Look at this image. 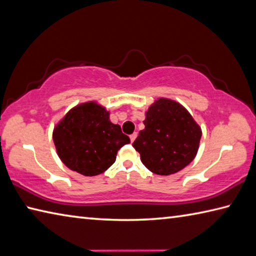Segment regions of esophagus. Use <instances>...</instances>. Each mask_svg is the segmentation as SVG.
Listing matches in <instances>:
<instances>
[{
  "label": "esophagus",
  "mask_w": 256,
  "mask_h": 256,
  "mask_svg": "<svg viewBox=\"0 0 256 256\" xmlns=\"http://www.w3.org/2000/svg\"><path fill=\"white\" fill-rule=\"evenodd\" d=\"M129 137H130V140H132V142H134V139H136V137H137V132L132 134Z\"/></svg>",
  "instance_id": "obj_1"
}]
</instances>
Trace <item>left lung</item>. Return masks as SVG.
Wrapping results in <instances>:
<instances>
[{
  "instance_id": "8db88e82",
  "label": "left lung",
  "mask_w": 256,
  "mask_h": 256,
  "mask_svg": "<svg viewBox=\"0 0 256 256\" xmlns=\"http://www.w3.org/2000/svg\"><path fill=\"white\" fill-rule=\"evenodd\" d=\"M144 124L132 147L150 172L172 175L195 158L202 130L182 104L159 98L149 107Z\"/></svg>"
}]
</instances>
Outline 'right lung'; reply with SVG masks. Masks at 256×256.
<instances>
[{
    "label": "right lung",
    "mask_w": 256,
    "mask_h": 256,
    "mask_svg": "<svg viewBox=\"0 0 256 256\" xmlns=\"http://www.w3.org/2000/svg\"><path fill=\"white\" fill-rule=\"evenodd\" d=\"M53 142L58 156L71 170L96 176L116 162L117 152L130 142L119 124L109 120V112L96 102L71 109L56 124Z\"/></svg>",
    "instance_id": "1"
}]
</instances>
